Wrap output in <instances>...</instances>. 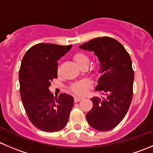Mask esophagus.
Listing matches in <instances>:
<instances>
[{
    "mask_svg": "<svg viewBox=\"0 0 153 153\" xmlns=\"http://www.w3.org/2000/svg\"><path fill=\"white\" fill-rule=\"evenodd\" d=\"M81 100H82V97H76V96H75V97H74V102H79V101H80Z\"/></svg>",
    "mask_w": 153,
    "mask_h": 153,
    "instance_id": "obj_1",
    "label": "esophagus"
}]
</instances>
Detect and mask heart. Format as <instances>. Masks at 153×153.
I'll return each mask as SVG.
<instances>
[{
	"label": "heart",
	"mask_w": 153,
	"mask_h": 153,
	"mask_svg": "<svg viewBox=\"0 0 153 153\" xmlns=\"http://www.w3.org/2000/svg\"><path fill=\"white\" fill-rule=\"evenodd\" d=\"M73 59L80 68L84 67L88 68L89 65V57L88 55L82 52H76L74 53L73 56ZM58 72H59V71H58ZM89 86L90 82L88 80H82L72 84L71 86V90L76 94H83Z\"/></svg>",
	"instance_id": "1"
}]
</instances>
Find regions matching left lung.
<instances>
[{"label": "left lung", "instance_id": "left-lung-1", "mask_svg": "<svg viewBox=\"0 0 153 153\" xmlns=\"http://www.w3.org/2000/svg\"><path fill=\"white\" fill-rule=\"evenodd\" d=\"M79 47L94 52L99 59L101 76L95 89L106 96L91 98L93 107L86 120L97 131L111 130L124 119L131 103L134 78L131 59L124 46L112 37L92 39Z\"/></svg>", "mask_w": 153, "mask_h": 153}]
</instances>
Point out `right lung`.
<instances>
[{"instance_id": "right-lung-1", "label": "right lung", "mask_w": 153, "mask_h": 153, "mask_svg": "<svg viewBox=\"0 0 153 153\" xmlns=\"http://www.w3.org/2000/svg\"><path fill=\"white\" fill-rule=\"evenodd\" d=\"M71 47L38 43L30 47L22 60L19 73L22 101L30 123L43 131L62 130L74 106L72 96L64 93L54 98L49 89L58 77V61Z\"/></svg>"}]
</instances>
